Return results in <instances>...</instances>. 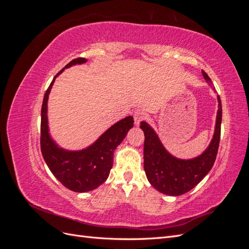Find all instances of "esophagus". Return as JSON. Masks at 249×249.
<instances>
[{"label": "esophagus", "instance_id": "34e87169", "mask_svg": "<svg viewBox=\"0 0 249 249\" xmlns=\"http://www.w3.org/2000/svg\"><path fill=\"white\" fill-rule=\"evenodd\" d=\"M144 118H145V113L143 111L136 110L134 112V120H135V124H136V125H139V124Z\"/></svg>", "mask_w": 249, "mask_h": 249}]
</instances>
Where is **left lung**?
Instances as JSON below:
<instances>
[{
    "label": "left lung",
    "mask_w": 249,
    "mask_h": 249,
    "mask_svg": "<svg viewBox=\"0 0 249 249\" xmlns=\"http://www.w3.org/2000/svg\"><path fill=\"white\" fill-rule=\"evenodd\" d=\"M202 76L209 86L213 88V83L208 74L202 71ZM216 124L213 138L205 152L192 159H178L172 156L164 147L155 130L146 122H141V130L144 132V170L145 175L154 188L170 196H178L187 193L196 186L212 169L220 141L222 108L219 95Z\"/></svg>",
    "instance_id": "1"
}]
</instances>
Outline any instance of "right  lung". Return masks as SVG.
Returning <instances> with one entry per match:
<instances>
[{"label":"right lung","instance_id":"1","mask_svg":"<svg viewBox=\"0 0 249 249\" xmlns=\"http://www.w3.org/2000/svg\"><path fill=\"white\" fill-rule=\"evenodd\" d=\"M86 62L85 58L73 59L60 71L46 91L41 107L40 147L43 159L60 183L67 189L79 193L94 190L108 178L113 166L114 150L134 125L133 117L126 116L111 125L92 144L79 150H69L59 146L51 137L48 101L54 82L65 69Z\"/></svg>","mask_w":249,"mask_h":249}]
</instances>
